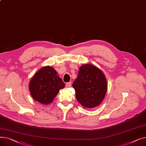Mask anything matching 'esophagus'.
I'll return each mask as SVG.
<instances>
[{
  "label": "esophagus",
  "instance_id": "esophagus-1",
  "mask_svg": "<svg viewBox=\"0 0 146 146\" xmlns=\"http://www.w3.org/2000/svg\"><path fill=\"white\" fill-rule=\"evenodd\" d=\"M71 85H72V83L71 82H68L66 83V88H70L71 86Z\"/></svg>",
  "mask_w": 146,
  "mask_h": 146
}]
</instances>
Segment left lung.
<instances>
[{
    "instance_id": "obj_1",
    "label": "left lung",
    "mask_w": 146,
    "mask_h": 146,
    "mask_svg": "<svg viewBox=\"0 0 146 146\" xmlns=\"http://www.w3.org/2000/svg\"><path fill=\"white\" fill-rule=\"evenodd\" d=\"M78 102L86 109L100 105L105 96L108 83L103 72L96 66L85 64L79 68L73 84Z\"/></svg>"
}]
</instances>
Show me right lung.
<instances>
[{"instance_id":"1","label":"right lung","mask_w":146,"mask_h":146,"mask_svg":"<svg viewBox=\"0 0 146 146\" xmlns=\"http://www.w3.org/2000/svg\"><path fill=\"white\" fill-rule=\"evenodd\" d=\"M64 83L53 67L47 66L40 68L29 83L31 95L35 101L44 105L51 103Z\"/></svg>"}]
</instances>
